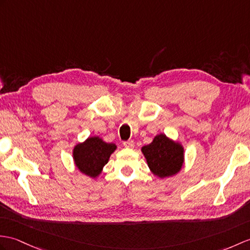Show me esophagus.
Wrapping results in <instances>:
<instances>
[{
    "label": "esophagus",
    "mask_w": 250,
    "mask_h": 250,
    "mask_svg": "<svg viewBox=\"0 0 250 250\" xmlns=\"http://www.w3.org/2000/svg\"><path fill=\"white\" fill-rule=\"evenodd\" d=\"M124 146H125V148H129V149L134 148V142H133V141H126V142H124Z\"/></svg>",
    "instance_id": "esophagus-1"
}]
</instances>
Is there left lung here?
Here are the masks:
<instances>
[{"label": "left lung", "instance_id": "obj_1", "mask_svg": "<svg viewBox=\"0 0 250 250\" xmlns=\"http://www.w3.org/2000/svg\"><path fill=\"white\" fill-rule=\"evenodd\" d=\"M142 152L150 170L156 177H171L181 170L184 162L182 145L165 134L156 135L151 144L142 148Z\"/></svg>", "mask_w": 250, "mask_h": 250}]
</instances>
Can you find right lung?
Here are the masks:
<instances>
[{
  "instance_id": "obj_1",
  "label": "right lung",
  "mask_w": 250,
  "mask_h": 250,
  "mask_svg": "<svg viewBox=\"0 0 250 250\" xmlns=\"http://www.w3.org/2000/svg\"><path fill=\"white\" fill-rule=\"evenodd\" d=\"M116 148L115 144L105 143L99 136L88 137L84 143L74 146V164L84 175L96 178L101 173L104 165L107 164Z\"/></svg>"
}]
</instances>
